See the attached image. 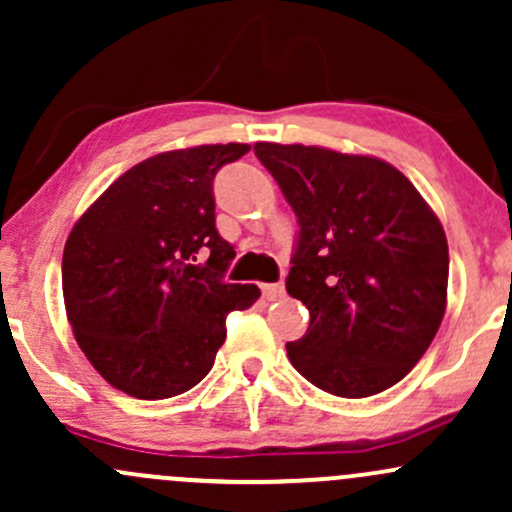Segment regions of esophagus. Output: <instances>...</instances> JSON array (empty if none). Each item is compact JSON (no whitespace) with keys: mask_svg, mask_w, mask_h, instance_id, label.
<instances>
[{"mask_svg":"<svg viewBox=\"0 0 512 512\" xmlns=\"http://www.w3.org/2000/svg\"><path fill=\"white\" fill-rule=\"evenodd\" d=\"M261 290H263V298L266 300H280L285 295L283 283H266Z\"/></svg>","mask_w":512,"mask_h":512,"instance_id":"esophagus-1","label":"esophagus"}]
</instances>
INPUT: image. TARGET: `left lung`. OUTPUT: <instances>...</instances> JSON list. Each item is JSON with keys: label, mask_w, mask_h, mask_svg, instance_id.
<instances>
[{"label": "left lung", "mask_w": 512, "mask_h": 512, "mask_svg": "<svg viewBox=\"0 0 512 512\" xmlns=\"http://www.w3.org/2000/svg\"><path fill=\"white\" fill-rule=\"evenodd\" d=\"M298 217L285 290L310 312L290 364L339 398L405 378L447 310L449 249L437 214L390 163L322 146H254Z\"/></svg>", "instance_id": "obj_1"}]
</instances>
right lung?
Listing matches in <instances>:
<instances>
[{
	"instance_id": "right-lung-1",
	"label": "right lung",
	"mask_w": 512,
	"mask_h": 512,
	"mask_svg": "<svg viewBox=\"0 0 512 512\" xmlns=\"http://www.w3.org/2000/svg\"><path fill=\"white\" fill-rule=\"evenodd\" d=\"M249 144L166 151L97 197L65 241L63 298L82 354L109 386L163 400L210 373L227 315L258 300L224 278L234 246L214 227V175Z\"/></svg>"
}]
</instances>
